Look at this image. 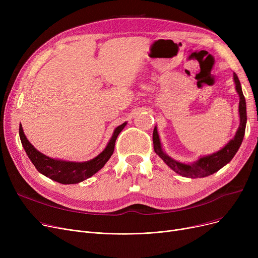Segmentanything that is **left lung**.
I'll list each match as a JSON object with an SVG mask.
<instances>
[{"mask_svg":"<svg viewBox=\"0 0 258 258\" xmlns=\"http://www.w3.org/2000/svg\"><path fill=\"white\" fill-rule=\"evenodd\" d=\"M233 79L235 83L236 92L239 96L238 112H239L240 123L234 138L230 140L219 152H216L212 155L203 156L198 161L190 164H186V163H182V162L175 161L163 152V148H162V145L160 142L157 126H155L154 133H153L155 153L162 160H163L174 172H177L178 174L182 175V177L197 179V178H204V177H207V175H210L216 172L232 160V158L237 153L239 146L241 145L243 135H245V131H246V123H247L246 100L241 91L239 79L235 73H233Z\"/></svg>","mask_w":258,"mask_h":258,"instance_id":"1","label":"left lung"}]
</instances>
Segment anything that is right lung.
<instances>
[{"label": "right lung", "instance_id": "1", "mask_svg": "<svg viewBox=\"0 0 258 258\" xmlns=\"http://www.w3.org/2000/svg\"><path fill=\"white\" fill-rule=\"evenodd\" d=\"M126 122L117 126L113 136L104 150L94 159L86 162H71L52 159L38 152L25 136L23 127L20 126V138L24 150L38 172L60 184H76L83 182L100 170L114 153L115 142L120 132L124 128Z\"/></svg>", "mask_w": 258, "mask_h": 258}]
</instances>
